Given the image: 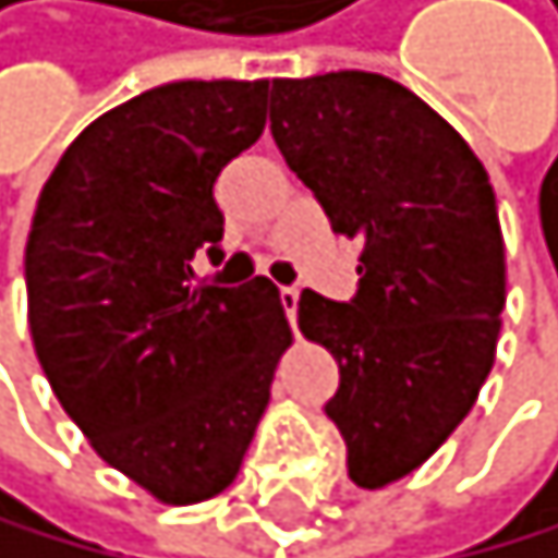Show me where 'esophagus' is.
<instances>
[{
  "label": "esophagus",
  "instance_id": "34e87169",
  "mask_svg": "<svg viewBox=\"0 0 558 558\" xmlns=\"http://www.w3.org/2000/svg\"><path fill=\"white\" fill-rule=\"evenodd\" d=\"M279 300H282V311H286V317H290V324H296L300 286H279Z\"/></svg>",
  "mask_w": 558,
  "mask_h": 558
}]
</instances>
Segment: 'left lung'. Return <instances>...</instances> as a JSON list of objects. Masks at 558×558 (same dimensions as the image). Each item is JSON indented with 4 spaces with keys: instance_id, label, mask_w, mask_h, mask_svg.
<instances>
[{
    "instance_id": "8db88e82",
    "label": "left lung",
    "mask_w": 558,
    "mask_h": 558,
    "mask_svg": "<svg viewBox=\"0 0 558 558\" xmlns=\"http://www.w3.org/2000/svg\"><path fill=\"white\" fill-rule=\"evenodd\" d=\"M268 123L331 227L362 241L352 300L300 293L331 348L324 403L365 490L414 473L470 414L504 311V241L480 158L432 106L376 72L276 78Z\"/></svg>"
}]
</instances>
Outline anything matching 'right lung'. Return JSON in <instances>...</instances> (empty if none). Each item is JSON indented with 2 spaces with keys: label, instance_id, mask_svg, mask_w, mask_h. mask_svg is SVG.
<instances>
[{
  "label": "right lung",
  "instance_id": "obj_1",
  "mask_svg": "<svg viewBox=\"0 0 558 558\" xmlns=\"http://www.w3.org/2000/svg\"><path fill=\"white\" fill-rule=\"evenodd\" d=\"M268 78L168 82L88 123L40 189L26 306L40 369L93 449L165 504L234 483L276 362L279 290L193 282L223 258L214 185L265 131Z\"/></svg>",
  "mask_w": 558,
  "mask_h": 558
}]
</instances>
